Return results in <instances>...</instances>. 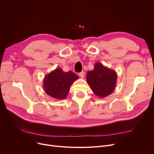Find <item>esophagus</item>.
<instances>
[{"mask_svg":"<svg viewBox=\"0 0 154 154\" xmlns=\"http://www.w3.org/2000/svg\"><path fill=\"white\" fill-rule=\"evenodd\" d=\"M79 76L81 77V78H83L84 77V75H85V72H80L79 74Z\"/></svg>","mask_w":154,"mask_h":154,"instance_id":"esophagus-1","label":"esophagus"}]
</instances>
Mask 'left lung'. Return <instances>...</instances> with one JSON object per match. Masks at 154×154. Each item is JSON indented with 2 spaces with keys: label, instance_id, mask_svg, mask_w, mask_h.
Returning a JSON list of instances; mask_svg holds the SVG:
<instances>
[{
  "label": "left lung",
  "instance_id": "left-lung-1",
  "mask_svg": "<svg viewBox=\"0 0 154 154\" xmlns=\"http://www.w3.org/2000/svg\"><path fill=\"white\" fill-rule=\"evenodd\" d=\"M86 79L93 92L99 97L104 98L115 90L117 75L114 70L97 62L93 70L87 73Z\"/></svg>",
  "mask_w": 154,
  "mask_h": 154
}]
</instances>
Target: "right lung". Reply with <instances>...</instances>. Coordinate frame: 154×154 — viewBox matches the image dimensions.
Masks as SVG:
<instances>
[{"mask_svg": "<svg viewBox=\"0 0 154 154\" xmlns=\"http://www.w3.org/2000/svg\"><path fill=\"white\" fill-rule=\"evenodd\" d=\"M79 77L72 71L63 72L57 68L46 75L43 80V86L45 93L52 98L63 99L67 97L70 87Z\"/></svg>", "mask_w": 154, "mask_h": 154, "instance_id": "add662e5", "label": "right lung"}]
</instances>
